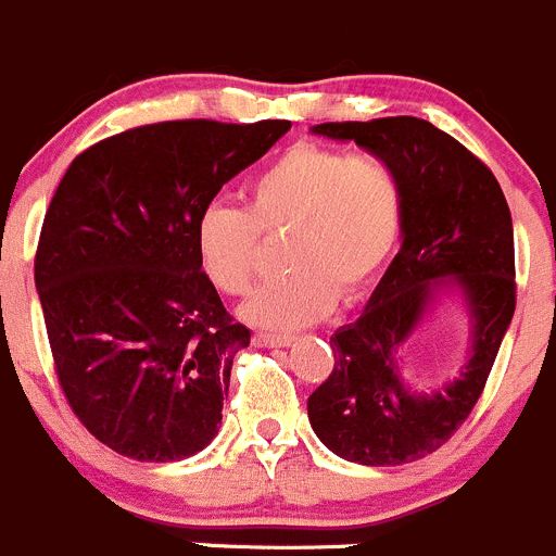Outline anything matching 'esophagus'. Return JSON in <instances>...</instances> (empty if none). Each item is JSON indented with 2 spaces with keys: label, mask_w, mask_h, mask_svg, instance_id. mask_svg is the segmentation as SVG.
<instances>
[{
  "label": "esophagus",
  "mask_w": 556,
  "mask_h": 556,
  "mask_svg": "<svg viewBox=\"0 0 556 556\" xmlns=\"http://www.w3.org/2000/svg\"><path fill=\"white\" fill-rule=\"evenodd\" d=\"M253 344L256 348H289L294 344L292 336H278V333H256L253 336Z\"/></svg>",
  "instance_id": "1"
}]
</instances>
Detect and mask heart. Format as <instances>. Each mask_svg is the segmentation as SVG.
<instances>
[{
  "mask_svg": "<svg viewBox=\"0 0 556 556\" xmlns=\"http://www.w3.org/2000/svg\"><path fill=\"white\" fill-rule=\"evenodd\" d=\"M405 223V192L380 156L298 142L248 187V206L212 201L198 212L195 253L223 294H244L262 258V233L289 231L287 275L262 283L242 305L258 328L300 330L361 292L394 256Z\"/></svg>",
  "mask_w": 556,
  "mask_h": 556,
  "instance_id": "1",
  "label": "heart"
}]
</instances>
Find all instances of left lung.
I'll return each mask as SVG.
<instances>
[{
    "instance_id": "left-lung-1",
    "label": "left lung",
    "mask_w": 556,
    "mask_h": 556,
    "mask_svg": "<svg viewBox=\"0 0 556 556\" xmlns=\"http://www.w3.org/2000/svg\"><path fill=\"white\" fill-rule=\"evenodd\" d=\"M389 162L405 192L400 253L355 323L330 336L336 364L308 396V421L333 455L400 466L444 446L480 400L516 312L513 217L493 173L455 137L410 115L312 126ZM469 317L458 378L425 392L401 375V348L440 300Z\"/></svg>"
}]
</instances>
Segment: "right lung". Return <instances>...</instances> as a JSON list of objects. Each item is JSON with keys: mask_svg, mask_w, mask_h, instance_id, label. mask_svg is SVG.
<instances>
[{"mask_svg": "<svg viewBox=\"0 0 556 556\" xmlns=\"http://www.w3.org/2000/svg\"><path fill=\"white\" fill-rule=\"evenodd\" d=\"M289 121H165L81 151L40 231L35 289L65 400L101 444L181 460L220 430L231 323L195 253V220Z\"/></svg>", "mask_w": 556, "mask_h": 556, "instance_id": "obj_1", "label": "right lung"}]
</instances>
